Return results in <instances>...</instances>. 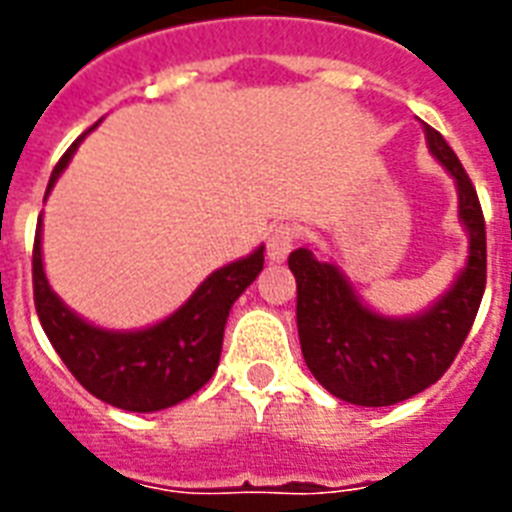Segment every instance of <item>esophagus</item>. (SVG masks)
Segmentation results:
<instances>
[{"label": "esophagus", "mask_w": 512, "mask_h": 512, "mask_svg": "<svg viewBox=\"0 0 512 512\" xmlns=\"http://www.w3.org/2000/svg\"><path fill=\"white\" fill-rule=\"evenodd\" d=\"M297 239H300V225L295 223L273 225L271 233H268V257H271L273 263L287 260V255L292 252Z\"/></svg>", "instance_id": "obj_1"}]
</instances>
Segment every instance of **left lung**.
Here are the masks:
<instances>
[{
  "mask_svg": "<svg viewBox=\"0 0 512 512\" xmlns=\"http://www.w3.org/2000/svg\"><path fill=\"white\" fill-rule=\"evenodd\" d=\"M430 154L454 177L468 263L444 297L406 319L366 308L340 268L311 249L289 255L297 281V332L311 374L332 396L358 406H390L417 396L452 366L476 321L486 287V225L478 193L444 135L425 124Z\"/></svg>",
  "mask_w": 512,
  "mask_h": 512,
  "instance_id": "8db88e82",
  "label": "left lung"
}]
</instances>
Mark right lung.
Instances as JSON below:
<instances>
[{
	"mask_svg": "<svg viewBox=\"0 0 512 512\" xmlns=\"http://www.w3.org/2000/svg\"><path fill=\"white\" fill-rule=\"evenodd\" d=\"M95 130V127H92ZM87 135V132H84ZM84 135L60 156L47 193L66 170ZM263 249L217 268L185 305L148 329L111 332L79 319L47 284L42 265V217L34 236V305L44 335L68 372L95 398L127 412H159L193 396L220 364L231 305L263 271Z\"/></svg>",
	"mask_w": 512,
	"mask_h": 512,
	"instance_id": "right-lung-1",
	"label": "right lung"
}]
</instances>
